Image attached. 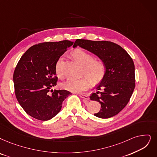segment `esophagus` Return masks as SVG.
Listing matches in <instances>:
<instances>
[{
    "label": "esophagus",
    "instance_id": "obj_1",
    "mask_svg": "<svg viewBox=\"0 0 157 157\" xmlns=\"http://www.w3.org/2000/svg\"><path fill=\"white\" fill-rule=\"evenodd\" d=\"M79 97L80 98H83L84 100H90V97L87 95H84V94H79Z\"/></svg>",
    "mask_w": 157,
    "mask_h": 157
}]
</instances>
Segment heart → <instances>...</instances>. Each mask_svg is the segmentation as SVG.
Wrapping results in <instances>:
<instances>
[{"label": "heart", "mask_w": 157, "mask_h": 157, "mask_svg": "<svg viewBox=\"0 0 157 157\" xmlns=\"http://www.w3.org/2000/svg\"><path fill=\"white\" fill-rule=\"evenodd\" d=\"M73 58L84 66V74L87 77L80 78H70L61 84L64 89L72 92H80L87 90L90 82L96 84L101 82L106 73V66L102 60L93 59V56L84 49H77L72 53ZM55 72L59 78L63 77V60L59 58L55 64Z\"/></svg>", "instance_id": "1"}]
</instances>
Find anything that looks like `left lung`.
Returning <instances> with one entry per match:
<instances>
[{
	"label": "left lung",
	"mask_w": 157,
	"mask_h": 157,
	"mask_svg": "<svg viewBox=\"0 0 157 157\" xmlns=\"http://www.w3.org/2000/svg\"><path fill=\"white\" fill-rule=\"evenodd\" d=\"M79 46L95 55L106 66L103 80L90 96L101 105L94 115L108 118L117 115L127 105L135 86L133 59L121 46L109 41L77 39L73 48Z\"/></svg>",
	"instance_id": "1"
}]
</instances>
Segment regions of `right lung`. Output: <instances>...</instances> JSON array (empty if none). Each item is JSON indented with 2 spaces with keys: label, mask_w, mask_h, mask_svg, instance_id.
<instances>
[{
  "label": "right lung",
  "mask_w": 157,
  "mask_h": 157,
  "mask_svg": "<svg viewBox=\"0 0 157 157\" xmlns=\"http://www.w3.org/2000/svg\"><path fill=\"white\" fill-rule=\"evenodd\" d=\"M73 42L40 43L29 48L18 61L13 73L17 99L26 113L46 121L60 111L71 93L62 90L49 91L57 84L55 64Z\"/></svg>",
  "instance_id": "obj_1"
}]
</instances>
